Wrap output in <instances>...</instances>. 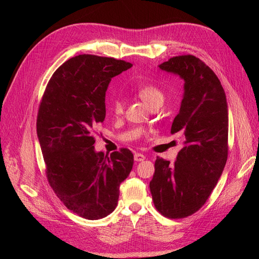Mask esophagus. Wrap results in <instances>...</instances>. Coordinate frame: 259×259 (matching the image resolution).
<instances>
[{
    "instance_id": "1",
    "label": "esophagus",
    "mask_w": 259,
    "mask_h": 259,
    "mask_svg": "<svg viewBox=\"0 0 259 259\" xmlns=\"http://www.w3.org/2000/svg\"><path fill=\"white\" fill-rule=\"evenodd\" d=\"M146 159V156L142 155V153H136L135 155V160L136 161H144Z\"/></svg>"
}]
</instances>
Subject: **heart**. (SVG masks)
<instances>
[{"label": "heart", "mask_w": 259, "mask_h": 259, "mask_svg": "<svg viewBox=\"0 0 259 259\" xmlns=\"http://www.w3.org/2000/svg\"><path fill=\"white\" fill-rule=\"evenodd\" d=\"M137 95L144 101L148 107H153L157 104L163 103L164 95L159 88L152 83H144L137 88ZM112 110L115 113H121L123 110V104L119 99H115L112 102Z\"/></svg>", "instance_id": "1"}]
</instances>
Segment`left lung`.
Masks as SVG:
<instances>
[{"mask_svg":"<svg viewBox=\"0 0 259 259\" xmlns=\"http://www.w3.org/2000/svg\"><path fill=\"white\" fill-rule=\"evenodd\" d=\"M158 67L185 82L171 125V134L183 135L184 148L174 164L157 157L149 187L159 212L184 218L203 206L223 174L228 156V106L221 81L200 59L174 57Z\"/></svg>","mask_w":259,"mask_h":259,"instance_id":"1","label":"left lung"}]
</instances>
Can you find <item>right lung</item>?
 Wrapping results in <instances>:
<instances>
[{"label": "right lung", "instance_id": "obj_1", "mask_svg": "<svg viewBox=\"0 0 259 259\" xmlns=\"http://www.w3.org/2000/svg\"><path fill=\"white\" fill-rule=\"evenodd\" d=\"M131 67L91 54L71 58L53 73L38 108L36 133L49 184L65 207L90 221L114 210L134 166L129 149L109 157L93 146V131L106 118L110 81Z\"/></svg>", "mask_w": 259, "mask_h": 259}]
</instances>
